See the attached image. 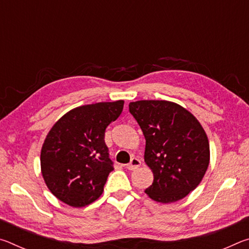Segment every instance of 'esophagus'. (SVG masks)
<instances>
[{"label":"esophagus","mask_w":249,"mask_h":249,"mask_svg":"<svg viewBox=\"0 0 249 249\" xmlns=\"http://www.w3.org/2000/svg\"><path fill=\"white\" fill-rule=\"evenodd\" d=\"M141 165H142V161L140 158H133L132 160H130V162L126 165V168H127L128 170H135V169H137V168Z\"/></svg>","instance_id":"obj_1"}]
</instances>
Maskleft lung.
<instances>
[{"instance_id": "8db88e82", "label": "left lung", "mask_w": 249, "mask_h": 249, "mask_svg": "<svg viewBox=\"0 0 249 249\" xmlns=\"http://www.w3.org/2000/svg\"><path fill=\"white\" fill-rule=\"evenodd\" d=\"M128 107L145 136V162L154 172L145 193L161 203L183 199L208 169L210 145L204 129L190 112L169 101L142 100Z\"/></svg>"}]
</instances>
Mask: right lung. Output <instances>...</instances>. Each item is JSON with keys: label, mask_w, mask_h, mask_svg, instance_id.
Instances as JSON below:
<instances>
[{"label": "right lung", "mask_w": 249, "mask_h": 249, "mask_svg": "<svg viewBox=\"0 0 249 249\" xmlns=\"http://www.w3.org/2000/svg\"><path fill=\"white\" fill-rule=\"evenodd\" d=\"M124 101L100 102L71 109L50 129L40 154L46 184L66 204L81 208L102 195L114 163L105 129L123 111Z\"/></svg>", "instance_id": "obj_1"}]
</instances>
